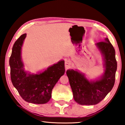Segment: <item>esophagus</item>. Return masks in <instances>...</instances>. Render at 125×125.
<instances>
[{
    "label": "esophagus",
    "instance_id": "obj_1",
    "mask_svg": "<svg viewBox=\"0 0 125 125\" xmlns=\"http://www.w3.org/2000/svg\"><path fill=\"white\" fill-rule=\"evenodd\" d=\"M71 61H69L68 60H66L65 61V66L66 69H69V68L71 67Z\"/></svg>",
    "mask_w": 125,
    "mask_h": 125
}]
</instances>
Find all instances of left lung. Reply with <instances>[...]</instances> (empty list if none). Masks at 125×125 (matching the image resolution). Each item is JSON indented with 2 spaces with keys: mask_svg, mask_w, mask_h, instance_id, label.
<instances>
[{
  "mask_svg": "<svg viewBox=\"0 0 125 125\" xmlns=\"http://www.w3.org/2000/svg\"><path fill=\"white\" fill-rule=\"evenodd\" d=\"M96 45L103 54L105 61V73L100 80L89 81L77 71L73 69L66 71L73 97L80 105L98 104L112 90L115 83L117 68L115 49L107 38Z\"/></svg>",
  "mask_w": 125,
  "mask_h": 125,
  "instance_id": "obj_1",
  "label": "left lung"
}]
</instances>
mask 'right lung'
<instances>
[{
    "label": "right lung",
    "instance_id": "right-lung-1",
    "mask_svg": "<svg viewBox=\"0 0 125 125\" xmlns=\"http://www.w3.org/2000/svg\"><path fill=\"white\" fill-rule=\"evenodd\" d=\"M25 37L26 33L20 36L12 47L9 61L12 83L25 101L36 104H46L50 100L54 86L64 74V61H59L40 74H27L23 69L20 55Z\"/></svg>",
    "mask_w": 125,
    "mask_h": 125
}]
</instances>
